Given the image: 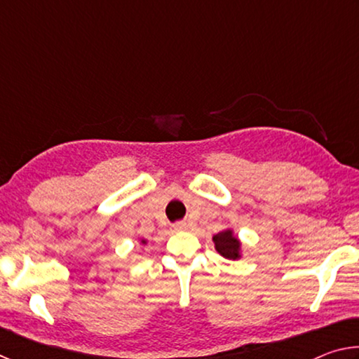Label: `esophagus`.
Listing matches in <instances>:
<instances>
[{
  "instance_id": "34e87169",
  "label": "esophagus",
  "mask_w": 359,
  "mask_h": 359,
  "mask_svg": "<svg viewBox=\"0 0 359 359\" xmlns=\"http://www.w3.org/2000/svg\"><path fill=\"white\" fill-rule=\"evenodd\" d=\"M174 231H184V229H187V224L184 223V222H177V223H174Z\"/></svg>"
}]
</instances>
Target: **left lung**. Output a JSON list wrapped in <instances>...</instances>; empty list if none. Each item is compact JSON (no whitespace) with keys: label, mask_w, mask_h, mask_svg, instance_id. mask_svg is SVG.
<instances>
[{"label":"left lung","mask_w":359,"mask_h":359,"mask_svg":"<svg viewBox=\"0 0 359 359\" xmlns=\"http://www.w3.org/2000/svg\"><path fill=\"white\" fill-rule=\"evenodd\" d=\"M212 242H214V247L217 253H220L223 258L226 259H241L242 258V241L236 236L234 229L226 228L220 231V233L214 234L212 238Z\"/></svg>","instance_id":"left-lung-1"}]
</instances>
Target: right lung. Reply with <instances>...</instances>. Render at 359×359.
<instances>
[{
	"mask_svg": "<svg viewBox=\"0 0 359 359\" xmlns=\"http://www.w3.org/2000/svg\"><path fill=\"white\" fill-rule=\"evenodd\" d=\"M139 244H141V245H147V241H145V239H139Z\"/></svg>",
	"mask_w": 359,
	"mask_h": 359,
	"instance_id": "1",
	"label": "right lung"
}]
</instances>
